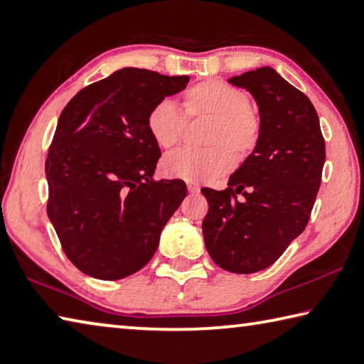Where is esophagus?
<instances>
[{
  "label": "esophagus",
  "instance_id": "1",
  "mask_svg": "<svg viewBox=\"0 0 364 364\" xmlns=\"http://www.w3.org/2000/svg\"><path fill=\"white\" fill-rule=\"evenodd\" d=\"M188 191L190 193H200V187L196 183H188Z\"/></svg>",
  "mask_w": 364,
  "mask_h": 364
}]
</instances>
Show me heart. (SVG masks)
<instances>
[{
  "mask_svg": "<svg viewBox=\"0 0 364 364\" xmlns=\"http://www.w3.org/2000/svg\"><path fill=\"white\" fill-rule=\"evenodd\" d=\"M188 117L212 119L205 150H177L161 163V171L171 179L193 183L212 182L257 149L262 122L249 106L247 95L223 80L210 79L190 87L183 93ZM147 129L160 149H173L183 133V117L173 101L160 100L147 115ZM233 150L231 151L230 149Z\"/></svg>",
  "mask_w": 364,
  "mask_h": 364,
  "instance_id": "b5f03b06",
  "label": "heart"
}]
</instances>
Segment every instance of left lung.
<instances>
[{
    "instance_id": "left-lung-1",
    "label": "left lung",
    "mask_w": 364,
    "mask_h": 364,
    "mask_svg": "<svg viewBox=\"0 0 364 364\" xmlns=\"http://www.w3.org/2000/svg\"><path fill=\"white\" fill-rule=\"evenodd\" d=\"M228 82L255 100L262 136L228 188L201 190L209 203L203 236L222 269L252 274L271 266L304 231L320 188L325 141L311 100L276 70L263 66Z\"/></svg>"
}]
</instances>
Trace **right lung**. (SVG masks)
<instances>
[{"label": "right lung", "mask_w": 364, "mask_h": 364, "mask_svg": "<svg viewBox=\"0 0 364 364\" xmlns=\"http://www.w3.org/2000/svg\"><path fill=\"white\" fill-rule=\"evenodd\" d=\"M188 80L122 68L61 112L46 160L47 214L66 257L87 276L119 280L142 269L187 196L179 179H152L161 152L147 115Z\"/></svg>", "instance_id": "obj_1"}]
</instances>
